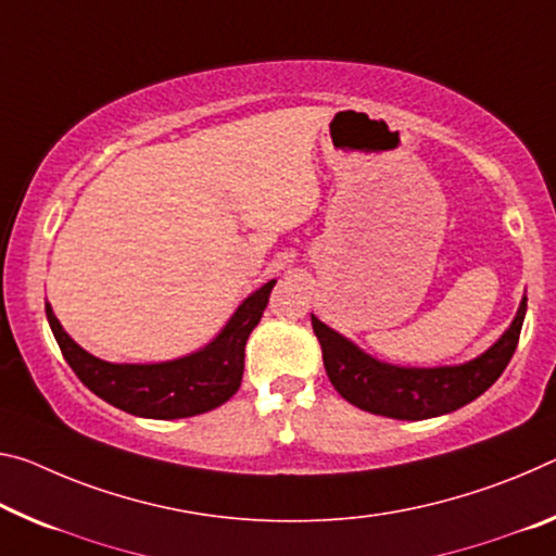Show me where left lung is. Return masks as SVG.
<instances>
[{"label": "left lung", "instance_id": "8db88e82", "mask_svg": "<svg viewBox=\"0 0 556 556\" xmlns=\"http://www.w3.org/2000/svg\"><path fill=\"white\" fill-rule=\"evenodd\" d=\"M527 314V296L519 302L509 329L478 358L455 366H395L378 361L354 341L316 319L312 326L321 343L324 368L343 399L356 408L395 420H426L453 413L478 399L505 371L513 358Z\"/></svg>", "mask_w": 556, "mask_h": 556}]
</instances>
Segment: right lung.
Segmentation results:
<instances>
[{
    "label": "right lung",
    "instance_id": "obj_1",
    "mask_svg": "<svg viewBox=\"0 0 556 556\" xmlns=\"http://www.w3.org/2000/svg\"><path fill=\"white\" fill-rule=\"evenodd\" d=\"M277 279H269L247 296L205 346L161 364H111L96 358L68 337L49 302L47 319L66 364L99 399L140 418H190L230 401L240 389L244 343L267 309Z\"/></svg>",
    "mask_w": 556,
    "mask_h": 556
}]
</instances>
